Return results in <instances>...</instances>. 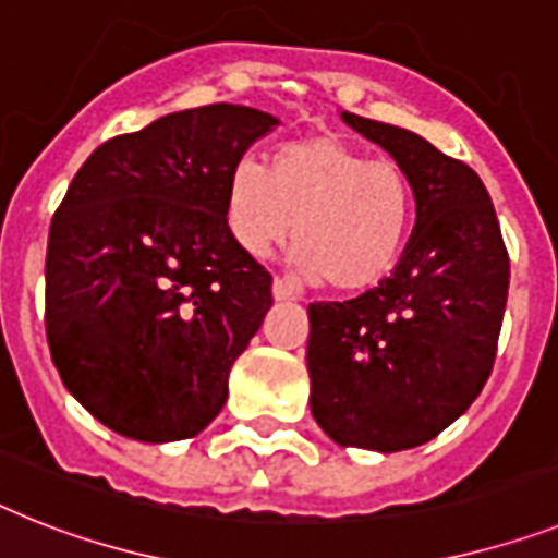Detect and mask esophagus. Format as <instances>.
I'll return each instance as SVG.
<instances>
[{"label":"esophagus","mask_w":558,"mask_h":558,"mask_svg":"<svg viewBox=\"0 0 558 558\" xmlns=\"http://www.w3.org/2000/svg\"><path fill=\"white\" fill-rule=\"evenodd\" d=\"M271 294H275V301H292L294 289H292V283H289V280L275 278V280H271Z\"/></svg>","instance_id":"34e87169"}]
</instances>
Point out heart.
Returning a JSON list of instances; mask_svg holds the SVG:
<instances>
[{
  "mask_svg": "<svg viewBox=\"0 0 558 558\" xmlns=\"http://www.w3.org/2000/svg\"><path fill=\"white\" fill-rule=\"evenodd\" d=\"M411 221L409 172L340 135L283 144L269 170L241 158L229 172L227 223L238 246L266 257L294 228L298 269L335 292H363L388 278Z\"/></svg>",
  "mask_w": 558,
  "mask_h": 558,
  "instance_id": "1",
  "label": "heart"
}]
</instances>
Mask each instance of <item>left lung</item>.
Here are the masks:
<instances>
[{"label": "left lung", "mask_w": 558, "mask_h": 558, "mask_svg": "<svg viewBox=\"0 0 558 558\" xmlns=\"http://www.w3.org/2000/svg\"><path fill=\"white\" fill-rule=\"evenodd\" d=\"M343 121L409 172L416 227L380 287L308 303V402L337 446L405 451L446 430L488 383L510 257L468 163L411 130L354 112Z\"/></svg>", "instance_id": "8db88e82"}]
</instances>
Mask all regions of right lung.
<instances>
[{"label":"right lung","mask_w":558,"mask_h":558,"mask_svg":"<svg viewBox=\"0 0 558 558\" xmlns=\"http://www.w3.org/2000/svg\"><path fill=\"white\" fill-rule=\"evenodd\" d=\"M269 112L207 105L116 135L56 209L45 260L53 366L121 437H195L271 306V275L227 223L229 172Z\"/></svg>","instance_id":"obj_1"}]
</instances>
